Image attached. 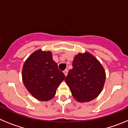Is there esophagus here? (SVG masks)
<instances>
[{"mask_svg": "<svg viewBox=\"0 0 128 128\" xmlns=\"http://www.w3.org/2000/svg\"><path fill=\"white\" fill-rule=\"evenodd\" d=\"M63 73L65 74V76H66V75H67V74H68V70L67 69H65V70L63 71Z\"/></svg>", "mask_w": 128, "mask_h": 128, "instance_id": "obj_1", "label": "esophagus"}]
</instances>
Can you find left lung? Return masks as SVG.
<instances>
[{
  "instance_id": "left-lung-1",
  "label": "left lung",
  "mask_w": 128,
  "mask_h": 128,
  "mask_svg": "<svg viewBox=\"0 0 128 128\" xmlns=\"http://www.w3.org/2000/svg\"><path fill=\"white\" fill-rule=\"evenodd\" d=\"M72 66L65 81L73 97L82 102L97 98L103 88L106 79L100 62L89 53H80L74 58Z\"/></svg>"
}]
</instances>
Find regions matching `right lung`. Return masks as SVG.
Masks as SVG:
<instances>
[{"mask_svg":"<svg viewBox=\"0 0 128 128\" xmlns=\"http://www.w3.org/2000/svg\"><path fill=\"white\" fill-rule=\"evenodd\" d=\"M65 78L50 51L34 52L27 59L22 68V80L26 88L34 98L43 101L53 98Z\"/></svg>","mask_w":128,"mask_h":128,"instance_id":"add662e5","label":"right lung"}]
</instances>
